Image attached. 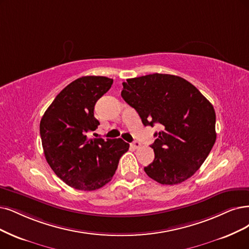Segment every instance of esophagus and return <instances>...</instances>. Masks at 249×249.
Instances as JSON below:
<instances>
[{"instance_id":"obj_1","label":"esophagus","mask_w":249,"mask_h":249,"mask_svg":"<svg viewBox=\"0 0 249 249\" xmlns=\"http://www.w3.org/2000/svg\"><path fill=\"white\" fill-rule=\"evenodd\" d=\"M131 145L133 146V148H134V149H139V148H140V146H141L142 144H141V142H137V141H135V142H132V144H131Z\"/></svg>"}]
</instances>
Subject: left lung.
I'll return each mask as SVG.
<instances>
[{"instance_id":"left-lung-1","label":"left lung","mask_w":249,"mask_h":249,"mask_svg":"<svg viewBox=\"0 0 249 249\" xmlns=\"http://www.w3.org/2000/svg\"><path fill=\"white\" fill-rule=\"evenodd\" d=\"M121 95L144 126H161L151 145L155 159L144 167L145 173L161 185L191 178L216 140L213 105L190 82L167 73L127 79Z\"/></svg>"}]
</instances>
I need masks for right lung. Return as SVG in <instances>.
Instances as JSON below:
<instances>
[{
	"label": "right lung",
	"instance_id": "1",
	"mask_svg": "<svg viewBox=\"0 0 249 249\" xmlns=\"http://www.w3.org/2000/svg\"><path fill=\"white\" fill-rule=\"evenodd\" d=\"M113 79L86 76L72 81L55 97L40 123L45 158L70 187L94 191L110 181L129 143L121 139L88 140L99 125L96 101L109 90Z\"/></svg>",
	"mask_w": 249,
	"mask_h": 249
}]
</instances>
